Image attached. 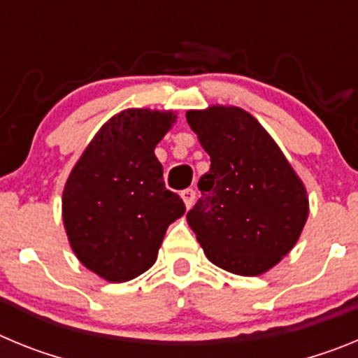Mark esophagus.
Listing matches in <instances>:
<instances>
[{
  "instance_id": "obj_1",
  "label": "esophagus",
  "mask_w": 358,
  "mask_h": 358,
  "mask_svg": "<svg viewBox=\"0 0 358 358\" xmlns=\"http://www.w3.org/2000/svg\"><path fill=\"white\" fill-rule=\"evenodd\" d=\"M181 197H182V201H185V206L189 210V208L194 206V202H195V189H192V188L182 189Z\"/></svg>"
}]
</instances>
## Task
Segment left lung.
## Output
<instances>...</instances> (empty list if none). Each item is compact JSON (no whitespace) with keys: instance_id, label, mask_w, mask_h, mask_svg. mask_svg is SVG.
<instances>
[{"instance_id":"1","label":"left lung","mask_w":358,"mask_h":358,"mask_svg":"<svg viewBox=\"0 0 358 358\" xmlns=\"http://www.w3.org/2000/svg\"><path fill=\"white\" fill-rule=\"evenodd\" d=\"M186 120L210 154L189 227L211 264L258 276L278 264L305 227L308 199L283 152L240 107L188 110Z\"/></svg>"}]
</instances>
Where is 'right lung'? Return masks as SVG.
Returning a JSON list of instances; mask_svg holds the SVG:
<instances>
[{"label": "right lung", "instance_id": "right-lung-1", "mask_svg": "<svg viewBox=\"0 0 358 358\" xmlns=\"http://www.w3.org/2000/svg\"><path fill=\"white\" fill-rule=\"evenodd\" d=\"M173 122L172 110H122L103 123L68 177L62 220L73 252L110 283L148 271L169 226L186 211L164 186L154 154Z\"/></svg>", "mask_w": 358, "mask_h": 358}]
</instances>
